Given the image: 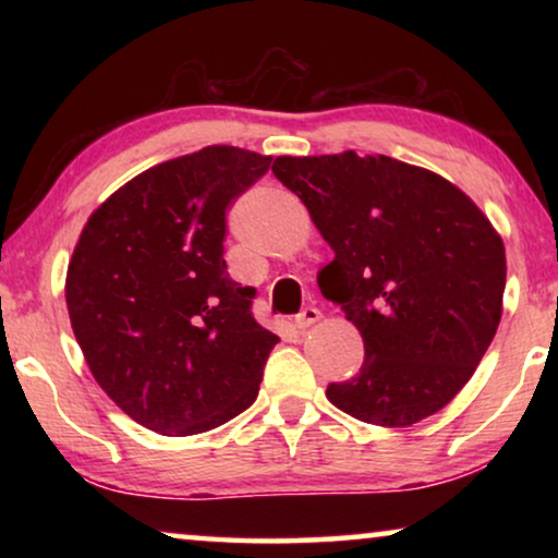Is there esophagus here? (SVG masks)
Segmentation results:
<instances>
[{"mask_svg": "<svg viewBox=\"0 0 558 558\" xmlns=\"http://www.w3.org/2000/svg\"><path fill=\"white\" fill-rule=\"evenodd\" d=\"M319 317H323V315H319L317 307H304L300 315H296L294 323H296V327H300V330H310L312 325L319 323Z\"/></svg>", "mask_w": 558, "mask_h": 558, "instance_id": "34e87169", "label": "esophagus"}]
</instances>
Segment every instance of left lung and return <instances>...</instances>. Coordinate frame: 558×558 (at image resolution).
Returning <instances> with one entry per match:
<instances>
[{
  "label": "left lung",
  "instance_id": "8db88e82",
  "mask_svg": "<svg viewBox=\"0 0 558 558\" xmlns=\"http://www.w3.org/2000/svg\"><path fill=\"white\" fill-rule=\"evenodd\" d=\"M335 258L317 274L365 345L361 371L327 386L345 414L411 426L445 409L490 348L506 246L460 187L424 167L355 151L277 157Z\"/></svg>",
  "mask_w": 558,
  "mask_h": 558
}]
</instances>
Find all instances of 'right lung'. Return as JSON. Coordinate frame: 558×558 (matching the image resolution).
Listing matches in <instances>:
<instances>
[{"instance_id": "1", "label": "right lung", "mask_w": 558, "mask_h": 558, "mask_svg": "<svg viewBox=\"0 0 558 558\" xmlns=\"http://www.w3.org/2000/svg\"><path fill=\"white\" fill-rule=\"evenodd\" d=\"M269 165L226 144L167 159L106 197L75 243L65 302L83 357L124 414L165 437L246 411L279 342L223 258L226 208Z\"/></svg>"}]
</instances>
